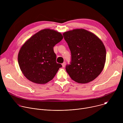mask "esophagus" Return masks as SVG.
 I'll use <instances>...</instances> for the list:
<instances>
[{
    "instance_id": "esophagus-1",
    "label": "esophagus",
    "mask_w": 123,
    "mask_h": 123,
    "mask_svg": "<svg viewBox=\"0 0 123 123\" xmlns=\"http://www.w3.org/2000/svg\"><path fill=\"white\" fill-rule=\"evenodd\" d=\"M62 67L64 68L65 67V65H66V62H64L62 64Z\"/></svg>"
}]
</instances>
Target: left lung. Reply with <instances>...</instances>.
<instances>
[{
	"mask_svg": "<svg viewBox=\"0 0 123 123\" xmlns=\"http://www.w3.org/2000/svg\"><path fill=\"white\" fill-rule=\"evenodd\" d=\"M63 35L71 52V62L66 67L69 76L81 84L95 79L106 62V50L102 41L93 33L83 29L68 31Z\"/></svg>",
	"mask_w": 123,
	"mask_h": 123,
	"instance_id": "left-lung-1",
	"label": "left lung"
}]
</instances>
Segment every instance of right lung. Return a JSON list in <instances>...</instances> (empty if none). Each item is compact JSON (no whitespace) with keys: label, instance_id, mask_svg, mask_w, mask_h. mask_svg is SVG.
Listing matches in <instances>:
<instances>
[{"label":"right lung","instance_id":"right-lung-1","mask_svg":"<svg viewBox=\"0 0 123 123\" xmlns=\"http://www.w3.org/2000/svg\"><path fill=\"white\" fill-rule=\"evenodd\" d=\"M63 38L60 32L47 29L34 34L23 44L19 51L18 62L28 80L43 84L54 78L62 67L56 63L54 47Z\"/></svg>","mask_w":123,"mask_h":123}]
</instances>
